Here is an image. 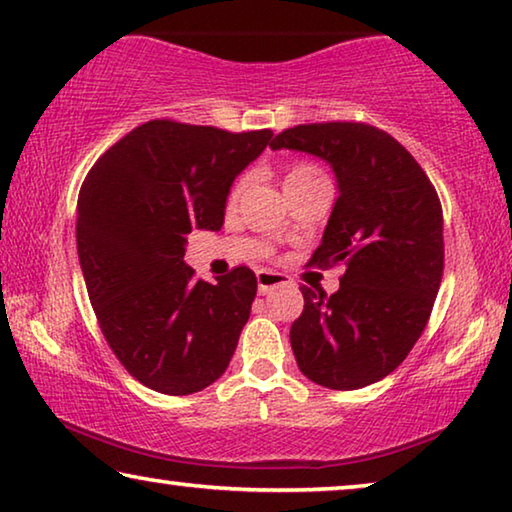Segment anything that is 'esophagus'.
<instances>
[{
	"label": "esophagus",
	"mask_w": 512,
	"mask_h": 512,
	"mask_svg": "<svg viewBox=\"0 0 512 512\" xmlns=\"http://www.w3.org/2000/svg\"><path fill=\"white\" fill-rule=\"evenodd\" d=\"M287 282H289V278L285 276V273L266 271V269L257 271V289H259V294H269L271 289L287 285Z\"/></svg>",
	"instance_id": "34e87169"
}]
</instances>
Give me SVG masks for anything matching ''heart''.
Segmentation results:
<instances>
[{"instance_id":"1","label":"heart","mask_w":512,"mask_h":512,"mask_svg":"<svg viewBox=\"0 0 512 512\" xmlns=\"http://www.w3.org/2000/svg\"><path fill=\"white\" fill-rule=\"evenodd\" d=\"M319 177H322V174H319V170H317L315 165L296 163L292 167H287L285 186H292V183H301V181H310V179H319ZM241 190H243V181H236L234 186H232V190H230V204L239 200Z\"/></svg>"}]
</instances>
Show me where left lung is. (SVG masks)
<instances>
[{
    "label": "left lung",
    "instance_id": "1",
    "mask_svg": "<svg viewBox=\"0 0 512 512\" xmlns=\"http://www.w3.org/2000/svg\"><path fill=\"white\" fill-rule=\"evenodd\" d=\"M271 149L326 160L340 193L310 264H342L345 273L331 296L301 287L305 305L289 331L299 370L333 391L375 384L407 358L437 299V190L395 137L358 121L287 128Z\"/></svg>",
    "mask_w": 512,
    "mask_h": 512
}]
</instances>
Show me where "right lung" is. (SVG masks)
Returning <instances> with one entry per match:
<instances>
[{
	"label": "right lung",
	"instance_id": "1",
	"mask_svg": "<svg viewBox=\"0 0 512 512\" xmlns=\"http://www.w3.org/2000/svg\"><path fill=\"white\" fill-rule=\"evenodd\" d=\"M273 133H230L154 119L91 167L78 197V257L98 326L140 384L190 395L232 361L257 278L236 266L216 282L183 262L188 234L218 232L234 179Z\"/></svg>",
	"mask_w": 512,
	"mask_h": 512
}]
</instances>
